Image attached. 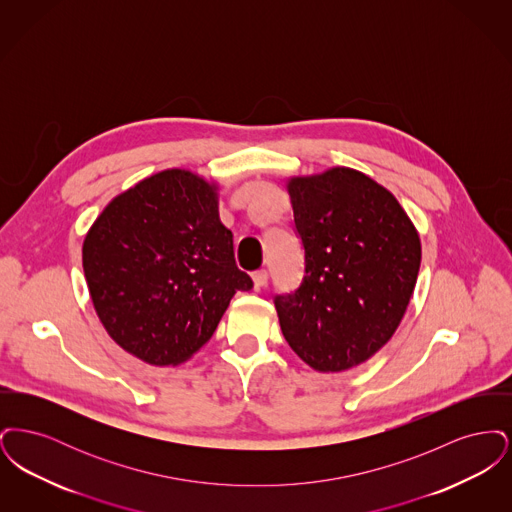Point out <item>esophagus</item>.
<instances>
[{
    "label": "esophagus",
    "mask_w": 512,
    "mask_h": 512,
    "mask_svg": "<svg viewBox=\"0 0 512 512\" xmlns=\"http://www.w3.org/2000/svg\"><path fill=\"white\" fill-rule=\"evenodd\" d=\"M251 278H253V284H255V288H265L268 284V272L265 268H261V270H255L253 274H251Z\"/></svg>",
    "instance_id": "obj_1"
}]
</instances>
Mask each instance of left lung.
I'll return each instance as SVG.
<instances>
[{"instance_id": "obj_1", "label": "left lung", "mask_w": 512, "mask_h": 512, "mask_svg": "<svg viewBox=\"0 0 512 512\" xmlns=\"http://www.w3.org/2000/svg\"><path fill=\"white\" fill-rule=\"evenodd\" d=\"M293 228L303 247L297 290L274 295L293 351L322 372L372 357L411 301L420 240L397 199L366 174L336 167L292 178Z\"/></svg>"}]
</instances>
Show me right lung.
I'll return each instance as SVG.
<instances>
[{
    "label": "right lung",
    "mask_w": 512,
    "mask_h": 512,
    "mask_svg": "<svg viewBox=\"0 0 512 512\" xmlns=\"http://www.w3.org/2000/svg\"><path fill=\"white\" fill-rule=\"evenodd\" d=\"M82 267L109 336L149 365H178L211 340L236 292L215 186L190 171L153 174L117 195L90 228Z\"/></svg>",
    "instance_id": "right-lung-1"
}]
</instances>
